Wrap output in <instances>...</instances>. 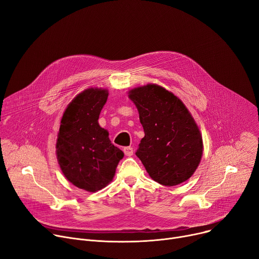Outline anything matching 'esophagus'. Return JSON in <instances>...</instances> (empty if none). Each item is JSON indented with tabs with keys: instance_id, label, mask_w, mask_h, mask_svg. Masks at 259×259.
Wrapping results in <instances>:
<instances>
[{
	"instance_id": "1",
	"label": "esophagus",
	"mask_w": 259,
	"mask_h": 259,
	"mask_svg": "<svg viewBox=\"0 0 259 259\" xmlns=\"http://www.w3.org/2000/svg\"><path fill=\"white\" fill-rule=\"evenodd\" d=\"M124 153H125L126 156H128V157L132 156V155H133V148H131V147H125V148H124Z\"/></svg>"
}]
</instances>
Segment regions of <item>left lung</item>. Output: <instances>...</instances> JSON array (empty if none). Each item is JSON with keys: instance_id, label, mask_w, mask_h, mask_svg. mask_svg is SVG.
<instances>
[{"instance_id": "8db88e82", "label": "left lung", "mask_w": 259, "mask_h": 259, "mask_svg": "<svg viewBox=\"0 0 259 259\" xmlns=\"http://www.w3.org/2000/svg\"><path fill=\"white\" fill-rule=\"evenodd\" d=\"M128 97L145 131L135 154L150 177L165 186L191 178L202 158L203 141L183 102L157 84L135 88Z\"/></svg>"}]
</instances>
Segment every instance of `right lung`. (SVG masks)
I'll return each instance as SVG.
<instances>
[{"mask_svg": "<svg viewBox=\"0 0 259 259\" xmlns=\"http://www.w3.org/2000/svg\"><path fill=\"white\" fill-rule=\"evenodd\" d=\"M107 98L108 91L98 88L77 95L63 112L56 142L57 160L64 177L91 193L112 181L124 157L98 122Z\"/></svg>", "mask_w": 259, "mask_h": 259, "instance_id": "1", "label": "right lung"}]
</instances>
